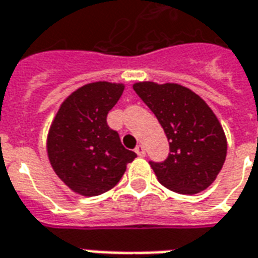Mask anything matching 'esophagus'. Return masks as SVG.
Here are the masks:
<instances>
[{
	"label": "esophagus",
	"mask_w": 258,
	"mask_h": 258,
	"mask_svg": "<svg viewBox=\"0 0 258 258\" xmlns=\"http://www.w3.org/2000/svg\"><path fill=\"white\" fill-rule=\"evenodd\" d=\"M135 151H136V154L140 155V157H144V155H146V149H144V146H142V144L136 146Z\"/></svg>",
	"instance_id": "esophagus-1"
}]
</instances>
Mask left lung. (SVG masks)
<instances>
[{"label": "left lung", "mask_w": 258, "mask_h": 258, "mask_svg": "<svg viewBox=\"0 0 258 258\" xmlns=\"http://www.w3.org/2000/svg\"><path fill=\"white\" fill-rule=\"evenodd\" d=\"M169 142L168 157L150 161L158 182L180 195H196L213 183L225 162L226 138L206 101L176 83L133 85Z\"/></svg>", "instance_id": "left-lung-1"}]
</instances>
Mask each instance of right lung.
I'll return each mask as SVG.
<instances>
[{"label":"right lung","mask_w":258,"mask_h":258,"mask_svg":"<svg viewBox=\"0 0 258 258\" xmlns=\"http://www.w3.org/2000/svg\"><path fill=\"white\" fill-rule=\"evenodd\" d=\"M123 85L96 82L62 103L47 139L48 158L63 183L82 196H98L118 183L136 153L126 150L107 115Z\"/></svg>","instance_id":"1"}]
</instances>
